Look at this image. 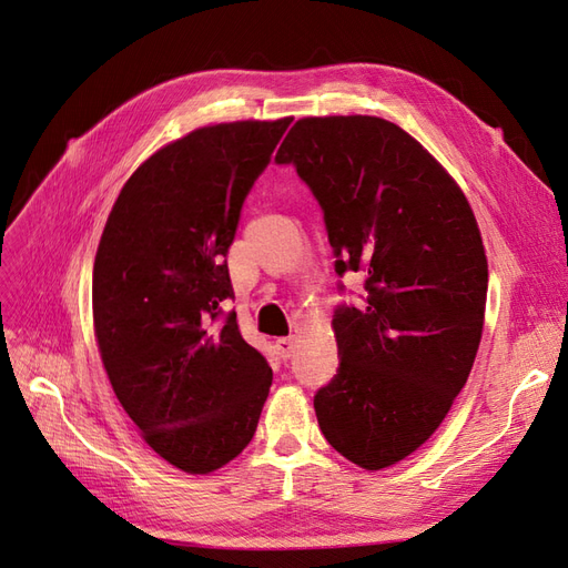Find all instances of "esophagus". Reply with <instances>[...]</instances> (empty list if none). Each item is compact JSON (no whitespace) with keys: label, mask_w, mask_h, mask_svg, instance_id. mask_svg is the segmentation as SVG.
<instances>
[{"label":"esophagus","mask_w":568,"mask_h":568,"mask_svg":"<svg viewBox=\"0 0 568 568\" xmlns=\"http://www.w3.org/2000/svg\"><path fill=\"white\" fill-rule=\"evenodd\" d=\"M274 346H277V353L286 359V357H291L296 353V348H298V336H284V338H277L274 341Z\"/></svg>","instance_id":"esophagus-1"}]
</instances>
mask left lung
Returning a JSON list of instances; mask_svg holds the SVG:
<instances>
[{"mask_svg": "<svg viewBox=\"0 0 568 568\" xmlns=\"http://www.w3.org/2000/svg\"><path fill=\"white\" fill-rule=\"evenodd\" d=\"M324 211L336 272H365L338 307V372L315 395L332 448L367 471L434 436L484 334L488 261L459 184L415 136L376 115L301 118L274 156Z\"/></svg>", "mask_w": 568, "mask_h": 568, "instance_id": "8db88e82", "label": "left lung"}]
</instances>
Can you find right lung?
<instances>
[{"instance_id": "right-lung-1", "label": "right lung", "mask_w": 568, "mask_h": 568, "mask_svg": "<svg viewBox=\"0 0 568 568\" xmlns=\"http://www.w3.org/2000/svg\"><path fill=\"white\" fill-rule=\"evenodd\" d=\"M291 118L205 125L134 170L109 213L92 317L115 398L149 448L186 474L251 443L272 386L232 313L225 255L255 178Z\"/></svg>"}]
</instances>
